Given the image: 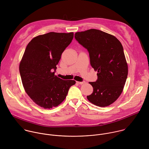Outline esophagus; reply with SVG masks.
Instances as JSON below:
<instances>
[{
  "label": "esophagus",
  "mask_w": 149,
  "mask_h": 149,
  "mask_svg": "<svg viewBox=\"0 0 149 149\" xmlns=\"http://www.w3.org/2000/svg\"><path fill=\"white\" fill-rule=\"evenodd\" d=\"M77 82L78 84H79V85H82V84H84L85 83V81H82V82H78V81H77Z\"/></svg>",
  "instance_id": "esophagus-1"
}]
</instances>
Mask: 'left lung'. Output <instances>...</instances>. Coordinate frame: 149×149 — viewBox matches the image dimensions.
I'll list each match as a JSON object with an SVG mask.
<instances>
[{
    "mask_svg": "<svg viewBox=\"0 0 149 149\" xmlns=\"http://www.w3.org/2000/svg\"><path fill=\"white\" fill-rule=\"evenodd\" d=\"M77 41L87 49L91 66L97 71V79L89 82L93 93L88 100L99 107L114 103L121 94L128 75L124 49L114 36L91 29L75 33Z\"/></svg>",
    "mask_w": 149,
    "mask_h": 149,
    "instance_id": "obj_1",
    "label": "left lung"
}]
</instances>
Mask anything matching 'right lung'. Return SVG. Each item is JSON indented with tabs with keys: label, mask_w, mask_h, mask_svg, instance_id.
<instances>
[{
	"label": "right lung",
	"mask_w": 149,
	"mask_h": 149,
	"mask_svg": "<svg viewBox=\"0 0 149 149\" xmlns=\"http://www.w3.org/2000/svg\"><path fill=\"white\" fill-rule=\"evenodd\" d=\"M73 37V32H51L35 37L26 47L19 64L20 76L26 93L41 107L59 105L75 84L54 75L61 54Z\"/></svg>",
	"instance_id": "1"
}]
</instances>
